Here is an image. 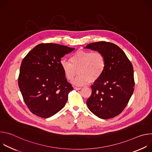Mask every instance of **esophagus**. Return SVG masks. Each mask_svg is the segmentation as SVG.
<instances>
[{
	"mask_svg": "<svg viewBox=\"0 0 152 152\" xmlns=\"http://www.w3.org/2000/svg\"><path fill=\"white\" fill-rule=\"evenodd\" d=\"M81 88H82L81 87H77V86H75V87H74V89L76 90H80Z\"/></svg>",
	"mask_w": 152,
	"mask_h": 152,
	"instance_id": "esophagus-1",
	"label": "esophagus"
}]
</instances>
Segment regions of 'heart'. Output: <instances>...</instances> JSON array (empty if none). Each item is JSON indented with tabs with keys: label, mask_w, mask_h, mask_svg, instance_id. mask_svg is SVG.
Instances as JSON below:
<instances>
[{
	"label": "heart",
	"mask_w": 152,
	"mask_h": 152,
	"mask_svg": "<svg viewBox=\"0 0 152 152\" xmlns=\"http://www.w3.org/2000/svg\"><path fill=\"white\" fill-rule=\"evenodd\" d=\"M70 61L61 59V67L69 80L79 76L72 83L76 85H85L97 81L104 72L106 61L104 55L99 52L79 50L70 57Z\"/></svg>",
	"instance_id": "heart-1"
}]
</instances>
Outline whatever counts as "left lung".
<instances>
[{"instance_id":"8db88e82","label":"left lung","mask_w":152,"mask_h":152,"mask_svg":"<svg viewBox=\"0 0 152 152\" xmlns=\"http://www.w3.org/2000/svg\"><path fill=\"white\" fill-rule=\"evenodd\" d=\"M85 48L102 53L106 61L104 73L91 86L92 93L86 104L97 117L113 118L124 110L133 94V66L124 52L114 43L99 41L90 43Z\"/></svg>"}]
</instances>
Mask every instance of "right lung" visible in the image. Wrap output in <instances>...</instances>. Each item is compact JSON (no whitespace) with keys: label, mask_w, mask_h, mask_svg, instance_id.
Returning <instances> with one entry per match:
<instances>
[{"label":"right lung","mask_w":152,"mask_h":152,"mask_svg":"<svg viewBox=\"0 0 152 152\" xmlns=\"http://www.w3.org/2000/svg\"><path fill=\"white\" fill-rule=\"evenodd\" d=\"M74 50L54 43H42L23 58L18 83L26 104L34 114L49 118L64 107L73 88L67 80L60 61Z\"/></svg>","instance_id":"1"}]
</instances>
